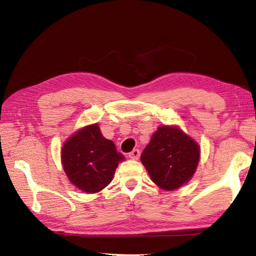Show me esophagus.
Instances as JSON below:
<instances>
[{
	"instance_id": "esophagus-1",
	"label": "esophagus",
	"mask_w": 256,
	"mask_h": 256,
	"mask_svg": "<svg viewBox=\"0 0 256 256\" xmlns=\"http://www.w3.org/2000/svg\"><path fill=\"white\" fill-rule=\"evenodd\" d=\"M138 157H140V150L138 149H134L128 154V158H131L133 160L138 159Z\"/></svg>"
}]
</instances>
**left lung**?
<instances>
[{
  "label": "left lung",
  "instance_id": "obj_1",
  "mask_svg": "<svg viewBox=\"0 0 256 256\" xmlns=\"http://www.w3.org/2000/svg\"><path fill=\"white\" fill-rule=\"evenodd\" d=\"M200 159L198 144L180 128L159 126L141 154L154 183L167 190L178 188L194 175Z\"/></svg>",
  "mask_w": 256,
  "mask_h": 256
}]
</instances>
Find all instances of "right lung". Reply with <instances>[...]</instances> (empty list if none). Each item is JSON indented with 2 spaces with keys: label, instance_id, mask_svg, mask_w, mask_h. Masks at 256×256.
<instances>
[{
  "label": "right lung",
  "instance_id": "right-lung-1",
  "mask_svg": "<svg viewBox=\"0 0 256 256\" xmlns=\"http://www.w3.org/2000/svg\"><path fill=\"white\" fill-rule=\"evenodd\" d=\"M120 160L123 156L114 142L102 136L97 124L78 131L62 148V164L68 180L86 193L106 188Z\"/></svg>",
  "mask_w": 256,
  "mask_h": 256
}]
</instances>
